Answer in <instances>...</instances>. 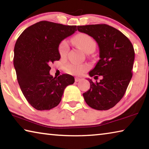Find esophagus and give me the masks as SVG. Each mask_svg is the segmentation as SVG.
Listing matches in <instances>:
<instances>
[{"label":"esophagus","mask_w":149,"mask_h":149,"mask_svg":"<svg viewBox=\"0 0 149 149\" xmlns=\"http://www.w3.org/2000/svg\"><path fill=\"white\" fill-rule=\"evenodd\" d=\"M81 80V78H79V77H75V82H79V81H80Z\"/></svg>","instance_id":"esophagus-1"}]
</instances>
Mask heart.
Wrapping results in <instances>:
<instances>
[{
    "mask_svg": "<svg viewBox=\"0 0 149 149\" xmlns=\"http://www.w3.org/2000/svg\"><path fill=\"white\" fill-rule=\"evenodd\" d=\"M72 41L86 53L91 51L93 52L95 49V42L88 35L84 33L78 34L73 38ZM58 51L60 56L61 58H64L67 56L68 52L69 51V45L65 40H63L60 42L58 47ZM87 65L84 64L71 63L65 66V72L70 74L76 75L83 74L87 71Z\"/></svg>",
    "mask_w": 149,
    "mask_h": 149,
    "instance_id": "obj_1",
    "label": "heart"
}]
</instances>
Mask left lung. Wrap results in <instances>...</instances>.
<instances>
[{"instance_id": "1", "label": "left lung", "mask_w": 149, "mask_h": 149, "mask_svg": "<svg viewBox=\"0 0 149 149\" xmlns=\"http://www.w3.org/2000/svg\"><path fill=\"white\" fill-rule=\"evenodd\" d=\"M79 32L92 37L99 48L100 60L91 70V77L100 75V82L90 83L83 94L87 104L98 110L114 107L122 99L132 77L135 51L132 42L122 32L107 24L77 26Z\"/></svg>"}]
</instances>
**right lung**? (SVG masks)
Segmentation results:
<instances>
[{
    "instance_id": "1",
    "label": "right lung",
    "mask_w": 149,
    "mask_h": 149,
    "mask_svg": "<svg viewBox=\"0 0 149 149\" xmlns=\"http://www.w3.org/2000/svg\"><path fill=\"white\" fill-rule=\"evenodd\" d=\"M77 31L76 26L41 21L22 32L14 47V66L25 98L38 110H49L58 105L65 88L74 83L69 74L53 77L49 65L60 56V42Z\"/></svg>"
}]
</instances>
